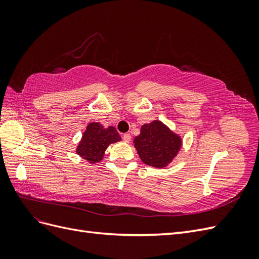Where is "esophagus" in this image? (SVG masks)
Wrapping results in <instances>:
<instances>
[{
	"label": "esophagus",
	"instance_id": "34e87169",
	"mask_svg": "<svg viewBox=\"0 0 259 259\" xmlns=\"http://www.w3.org/2000/svg\"><path fill=\"white\" fill-rule=\"evenodd\" d=\"M132 139V136L131 134H128V133H125V134H123V140L125 143H130Z\"/></svg>",
	"mask_w": 259,
	"mask_h": 259
}]
</instances>
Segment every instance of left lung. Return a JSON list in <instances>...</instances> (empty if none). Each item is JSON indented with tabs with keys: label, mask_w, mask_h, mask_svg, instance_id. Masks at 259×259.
<instances>
[{
	"label": "left lung",
	"mask_w": 259,
	"mask_h": 259,
	"mask_svg": "<svg viewBox=\"0 0 259 259\" xmlns=\"http://www.w3.org/2000/svg\"><path fill=\"white\" fill-rule=\"evenodd\" d=\"M134 145L142 161L149 166L165 167L182 147V139L160 121L145 124Z\"/></svg>",
	"instance_id": "1"
}]
</instances>
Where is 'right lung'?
<instances>
[{
  "label": "right lung",
  "instance_id": "1",
  "mask_svg": "<svg viewBox=\"0 0 259 259\" xmlns=\"http://www.w3.org/2000/svg\"><path fill=\"white\" fill-rule=\"evenodd\" d=\"M121 137L113 126L105 128L99 123H91L86 127L81 142L76 148V153L91 163L103 160L107 147L120 142Z\"/></svg>",
  "mask_w": 259,
  "mask_h": 259
}]
</instances>
